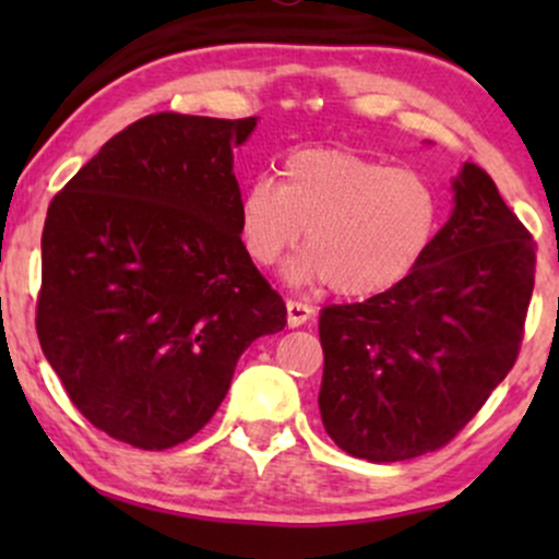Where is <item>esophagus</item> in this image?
<instances>
[{
  "instance_id": "esophagus-1",
  "label": "esophagus",
  "mask_w": 559,
  "mask_h": 559,
  "mask_svg": "<svg viewBox=\"0 0 559 559\" xmlns=\"http://www.w3.org/2000/svg\"><path fill=\"white\" fill-rule=\"evenodd\" d=\"M312 316H316V310H312L310 305H305V301H297V299L286 301L288 329H299V325H305Z\"/></svg>"
}]
</instances>
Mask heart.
<instances>
[{
    "label": "heart",
    "mask_w": 559,
    "mask_h": 559,
    "mask_svg": "<svg viewBox=\"0 0 559 559\" xmlns=\"http://www.w3.org/2000/svg\"><path fill=\"white\" fill-rule=\"evenodd\" d=\"M278 173V186L254 178L239 197V239L254 265H273L305 230L307 254L288 275L357 299L400 284L431 249L441 207L420 173L336 146L292 152Z\"/></svg>",
    "instance_id": "b5f03b06"
}]
</instances>
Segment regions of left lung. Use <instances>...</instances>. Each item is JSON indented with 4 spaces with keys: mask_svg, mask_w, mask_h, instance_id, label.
<instances>
[{
    "mask_svg": "<svg viewBox=\"0 0 559 559\" xmlns=\"http://www.w3.org/2000/svg\"><path fill=\"white\" fill-rule=\"evenodd\" d=\"M452 191V215L407 278L320 312V418L352 457L400 463L449 444L518 360L534 239L478 165Z\"/></svg>",
    "mask_w": 559,
    "mask_h": 559,
    "instance_id": "left-lung-1",
    "label": "left lung"
}]
</instances>
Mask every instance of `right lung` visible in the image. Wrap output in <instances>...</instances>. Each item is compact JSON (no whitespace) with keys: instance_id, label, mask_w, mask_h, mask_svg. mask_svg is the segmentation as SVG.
<instances>
[{"instance_id":"add662e5","label":"right lung","mask_w":559,"mask_h":559,"mask_svg":"<svg viewBox=\"0 0 559 559\" xmlns=\"http://www.w3.org/2000/svg\"><path fill=\"white\" fill-rule=\"evenodd\" d=\"M258 118L146 115L66 183L41 234L36 333L70 402L139 449L207 426L286 305L239 239L234 146Z\"/></svg>"}]
</instances>
